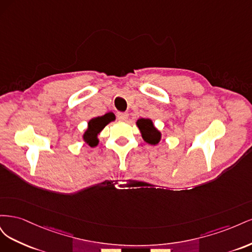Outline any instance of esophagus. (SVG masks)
<instances>
[{
	"label": "esophagus",
	"instance_id": "obj_1",
	"mask_svg": "<svg viewBox=\"0 0 252 252\" xmlns=\"http://www.w3.org/2000/svg\"><path fill=\"white\" fill-rule=\"evenodd\" d=\"M118 119L120 121H126L128 119V113H126V112H119L118 113Z\"/></svg>",
	"mask_w": 252,
	"mask_h": 252
}]
</instances>
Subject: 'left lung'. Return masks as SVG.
<instances>
[{"label": "left lung", "instance_id": "left-lung-1", "mask_svg": "<svg viewBox=\"0 0 252 252\" xmlns=\"http://www.w3.org/2000/svg\"><path fill=\"white\" fill-rule=\"evenodd\" d=\"M136 126L139 127L142 138L146 143L150 145H157L161 141L162 134L155 127L150 119H139L136 121Z\"/></svg>", "mask_w": 252, "mask_h": 252}]
</instances>
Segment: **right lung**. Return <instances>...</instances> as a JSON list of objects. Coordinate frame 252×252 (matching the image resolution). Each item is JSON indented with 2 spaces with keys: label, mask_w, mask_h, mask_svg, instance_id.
Masks as SVG:
<instances>
[{
  "label": "right lung",
  "mask_w": 252,
  "mask_h": 252,
  "mask_svg": "<svg viewBox=\"0 0 252 252\" xmlns=\"http://www.w3.org/2000/svg\"><path fill=\"white\" fill-rule=\"evenodd\" d=\"M116 120V117L112 112H108L104 114L102 117H96L91 119L88 122V128L86 129V131L83 134V140L86 144H88L90 147H95L98 144V139L97 135L100 133L104 127L109 124L110 122Z\"/></svg>",
  "instance_id": "add662e5"
}]
</instances>
